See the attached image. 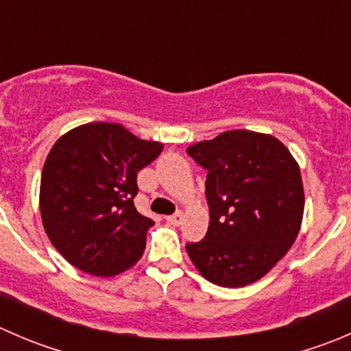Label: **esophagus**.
Segmentation results:
<instances>
[{
    "mask_svg": "<svg viewBox=\"0 0 351 351\" xmlns=\"http://www.w3.org/2000/svg\"><path fill=\"white\" fill-rule=\"evenodd\" d=\"M166 221H168L171 226H180L183 221V214L182 212H176V214L168 215V217H166Z\"/></svg>",
    "mask_w": 351,
    "mask_h": 351,
    "instance_id": "obj_1",
    "label": "esophagus"
}]
</instances>
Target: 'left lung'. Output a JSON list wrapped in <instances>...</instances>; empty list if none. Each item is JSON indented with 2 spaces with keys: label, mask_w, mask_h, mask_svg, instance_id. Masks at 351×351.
<instances>
[{
  "label": "left lung",
  "mask_w": 351,
  "mask_h": 351,
  "mask_svg": "<svg viewBox=\"0 0 351 351\" xmlns=\"http://www.w3.org/2000/svg\"><path fill=\"white\" fill-rule=\"evenodd\" d=\"M207 169L210 222L186 253L208 282L244 287L267 275L290 250L304 214V186L293 156L277 137L228 130L186 149Z\"/></svg>",
  "instance_id": "1"
}]
</instances>
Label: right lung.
Segmentation results:
<instances>
[{
    "mask_svg": "<svg viewBox=\"0 0 351 351\" xmlns=\"http://www.w3.org/2000/svg\"><path fill=\"white\" fill-rule=\"evenodd\" d=\"M162 144L120 123H84L59 137L40 180L42 224L73 267L113 277L139 261L153 219L134 205L137 171Z\"/></svg>",
    "mask_w": 351,
    "mask_h": 351,
    "instance_id": "add662e5",
    "label": "right lung"
}]
</instances>
